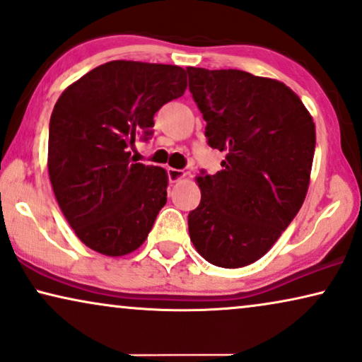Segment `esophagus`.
Here are the masks:
<instances>
[{"label":"esophagus","instance_id":"esophagus-1","mask_svg":"<svg viewBox=\"0 0 362 362\" xmlns=\"http://www.w3.org/2000/svg\"><path fill=\"white\" fill-rule=\"evenodd\" d=\"M185 176H186V173L182 170H176V168H168V180H170L171 182L180 181Z\"/></svg>","mask_w":362,"mask_h":362}]
</instances>
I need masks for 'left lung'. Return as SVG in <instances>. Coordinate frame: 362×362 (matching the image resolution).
<instances>
[{
  "label": "left lung",
  "mask_w": 362,
  "mask_h": 362,
  "mask_svg": "<svg viewBox=\"0 0 362 362\" xmlns=\"http://www.w3.org/2000/svg\"><path fill=\"white\" fill-rule=\"evenodd\" d=\"M222 170L197 177L201 202L187 216L191 242L212 265L239 269L270 250L308 191L315 123L300 97L274 78L237 69L187 67Z\"/></svg>",
  "instance_id": "1"
}]
</instances>
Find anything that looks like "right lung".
I'll return each mask as SVG.
<instances>
[{
    "mask_svg": "<svg viewBox=\"0 0 362 362\" xmlns=\"http://www.w3.org/2000/svg\"><path fill=\"white\" fill-rule=\"evenodd\" d=\"M182 67L112 61L59 97L49 122L47 168L61 211L92 250H136L166 204L168 175L132 161L136 138L153 135V117L186 90Z\"/></svg>",
    "mask_w": 362,
    "mask_h": 362,
    "instance_id": "obj_1",
    "label": "right lung"
}]
</instances>
